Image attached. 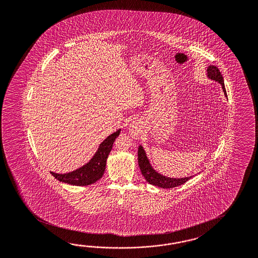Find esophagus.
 I'll use <instances>...</instances> for the list:
<instances>
[{"mask_svg":"<svg viewBox=\"0 0 258 258\" xmlns=\"http://www.w3.org/2000/svg\"><path fill=\"white\" fill-rule=\"evenodd\" d=\"M143 125L140 121H133L128 126V133L134 140L139 139L140 135L142 133Z\"/></svg>","mask_w":258,"mask_h":258,"instance_id":"34e87169","label":"esophagus"}]
</instances>
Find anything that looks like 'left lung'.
<instances>
[{"label": "left lung", "instance_id": "8db88e82", "mask_svg": "<svg viewBox=\"0 0 258 258\" xmlns=\"http://www.w3.org/2000/svg\"><path fill=\"white\" fill-rule=\"evenodd\" d=\"M207 72H208L207 77L209 79L212 80V81H215V82L222 85L224 96L227 98V94H226V90H225V87H224L223 77L222 76L219 69L215 66H209ZM138 163H139L141 172L144 175V177L146 178V180L149 184L156 186V187H159V188H174V187H177V186H180L182 184H184L185 182L189 180L192 176H195V175H190V176H185V177H180V178H173V177H168V176H165L163 174H160L151 165L150 160L148 159L147 153H146V150L141 145H140L139 148H138Z\"/></svg>", "mask_w": 258, "mask_h": 258}]
</instances>
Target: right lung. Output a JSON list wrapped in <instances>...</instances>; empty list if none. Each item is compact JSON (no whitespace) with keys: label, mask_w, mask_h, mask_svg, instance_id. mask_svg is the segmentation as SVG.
I'll return each mask as SVG.
<instances>
[{"label":"right lung","mask_w":258,"mask_h":258,"mask_svg":"<svg viewBox=\"0 0 258 258\" xmlns=\"http://www.w3.org/2000/svg\"><path fill=\"white\" fill-rule=\"evenodd\" d=\"M121 132V128L111 133L99 145L98 150L91 160L84 165L64 174H57L50 172L59 181L73 185V186H87L91 185L102 177L106 169L108 156L111 152L112 145Z\"/></svg>","instance_id":"add662e5"}]
</instances>
